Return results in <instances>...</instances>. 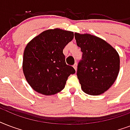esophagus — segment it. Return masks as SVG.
Listing matches in <instances>:
<instances>
[{
    "mask_svg": "<svg viewBox=\"0 0 130 130\" xmlns=\"http://www.w3.org/2000/svg\"><path fill=\"white\" fill-rule=\"evenodd\" d=\"M73 67H74V68L75 69V70H76V69H77V64H76V63H75V64L73 65Z\"/></svg>",
    "mask_w": 130,
    "mask_h": 130,
    "instance_id": "obj_1",
    "label": "esophagus"
}]
</instances>
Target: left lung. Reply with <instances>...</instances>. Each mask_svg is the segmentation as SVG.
Listing matches in <instances>:
<instances>
[{"label":"left lung","instance_id":"left-lung-1","mask_svg":"<svg viewBox=\"0 0 130 130\" xmlns=\"http://www.w3.org/2000/svg\"><path fill=\"white\" fill-rule=\"evenodd\" d=\"M82 58L76 75L85 93L96 95L108 90L118 76L120 59L118 53L106 41L93 35L74 33Z\"/></svg>","mask_w":130,"mask_h":130}]
</instances>
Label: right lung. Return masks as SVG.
I'll use <instances>...</instances> for the list:
<instances>
[{
    "label": "right lung",
    "mask_w": 130,
    "mask_h": 130,
    "mask_svg": "<svg viewBox=\"0 0 130 130\" xmlns=\"http://www.w3.org/2000/svg\"><path fill=\"white\" fill-rule=\"evenodd\" d=\"M74 33L61 29L44 31L25 48L23 71L32 88L43 95H54L64 89L75 70L67 65L63 49Z\"/></svg>",
    "instance_id": "add662e5"
}]
</instances>
